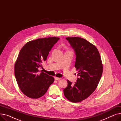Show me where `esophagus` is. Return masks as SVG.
Returning <instances> with one entry per match:
<instances>
[{"label": "esophagus", "instance_id": "esophagus-1", "mask_svg": "<svg viewBox=\"0 0 121 121\" xmlns=\"http://www.w3.org/2000/svg\"><path fill=\"white\" fill-rule=\"evenodd\" d=\"M61 78H56V77H55V78H54L55 80H59L61 79Z\"/></svg>", "mask_w": 121, "mask_h": 121}]
</instances>
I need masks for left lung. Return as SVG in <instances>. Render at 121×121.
Returning <instances> with one entry per match:
<instances>
[{"instance_id":"8db88e82","label":"left lung","mask_w":121,"mask_h":121,"mask_svg":"<svg viewBox=\"0 0 121 121\" xmlns=\"http://www.w3.org/2000/svg\"><path fill=\"white\" fill-rule=\"evenodd\" d=\"M66 40L74 50L75 67L78 78L74 84L67 80L63 91L65 97L73 103L80 102L94 92L103 73V65L97 48L80 37H68Z\"/></svg>"}]
</instances>
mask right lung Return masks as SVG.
Masks as SVG:
<instances>
[{
    "label": "right lung",
    "instance_id": "right-lung-1",
    "mask_svg": "<svg viewBox=\"0 0 121 121\" xmlns=\"http://www.w3.org/2000/svg\"><path fill=\"white\" fill-rule=\"evenodd\" d=\"M59 38H42L27 43L21 49L15 65V78L22 92L32 99L45 94L54 78L39 71L42 63Z\"/></svg>",
    "mask_w": 121,
    "mask_h": 121
}]
</instances>
